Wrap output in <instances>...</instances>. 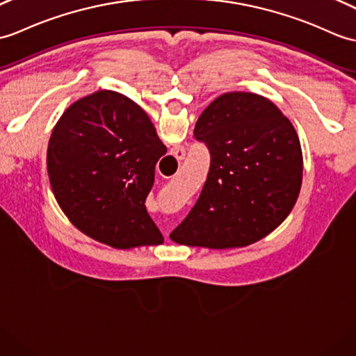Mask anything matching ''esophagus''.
Returning a JSON list of instances; mask_svg holds the SVG:
<instances>
[{
  "mask_svg": "<svg viewBox=\"0 0 356 356\" xmlns=\"http://www.w3.org/2000/svg\"><path fill=\"white\" fill-rule=\"evenodd\" d=\"M172 156H175V158H176L179 162H180V161H184V159H185V156H186L185 148H180V147L175 148V150H172Z\"/></svg>",
  "mask_w": 356,
  "mask_h": 356,
  "instance_id": "1",
  "label": "esophagus"
}]
</instances>
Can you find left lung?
<instances>
[{"mask_svg": "<svg viewBox=\"0 0 356 356\" xmlns=\"http://www.w3.org/2000/svg\"><path fill=\"white\" fill-rule=\"evenodd\" d=\"M211 167L172 241L209 249L259 241L282 222L299 197L303 158L293 124L267 98L229 92L197 120Z\"/></svg>", "mask_w": 356, "mask_h": 356, "instance_id": "8db88e82", "label": "left lung"}]
</instances>
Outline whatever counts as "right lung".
I'll use <instances>...</instances> for the list:
<instances>
[{"instance_id":"1","label":"right lung","mask_w":356,"mask_h":356,"mask_svg":"<svg viewBox=\"0 0 356 356\" xmlns=\"http://www.w3.org/2000/svg\"><path fill=\"white\" fill-rule=\"evenodd\" d=\"M167 147L129 97L98 90L63 112L49 138V185L81 232L117 249L158 245L163 236L145 198Z\"/></svg>"}]
</instances>
